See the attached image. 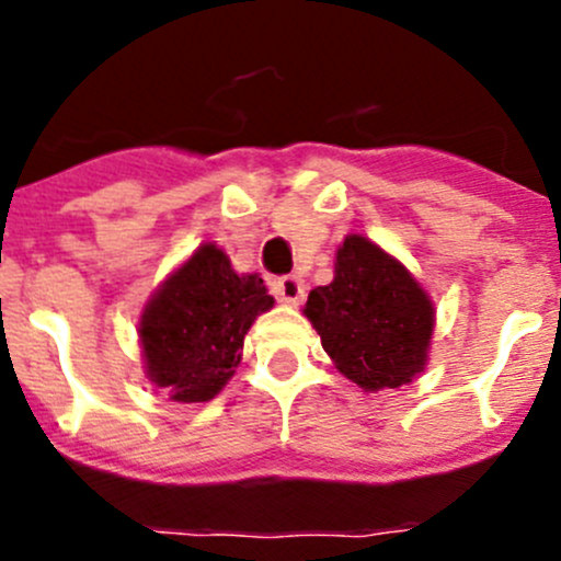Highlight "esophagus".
<instances>
[{"label": "esophagus", "instance_id": "esophagus-1", "mask_svg": "<svg viewBox=\"0 0 561 561\" xmlns=\"http://www.w3.org/2000/svg\"><path fill=\"white\" fill-rule=\"evenodd\" d=\"M271 290H274L276 301L301 304L307 287H304V279H298V276H282V279H276L274 285H271Z\"/></svg>", "mask_w": 561, "mask_h": 561}]
</instances>
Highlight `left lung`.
I'll return each mask as SVG.
<instances>
[{
  "label": "left lung",
  "mask_w": 561,
  "mask_h": 561,
  "mask_svg": "<svg viewBox=\"0 0 561 561\" xmlns=\"http://www.w3.org/2000/svg\"><path fill=\"white\" fill-rule=\"evenodd\" d=\"M333 282L314 287L304 314L322 350L364 390L399 388L426 369L434 304L386 249L347 236L333 263Z\"/></svg>",
  "instance_id": "8db88e82"
}]
</instances>
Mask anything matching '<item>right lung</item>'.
<instances>
[{
    "label": "right lung",
    "mask_w": 561,
    "mask_h": 561,
    "mask_svg": "<svg viewBox=\"0 0 561 561\" xmlns=\"http://www.w3.org/2000/svg\"><path fill=\"white\" fill-rule=\"evenodd\" d=\"M271 307L260 274H236L217 244L197 247L140 314L146 375L173 401L214 399L241 364L247 331Z\"/></svg>",
    "instance_id": "obj_1"
}]
</instances>
